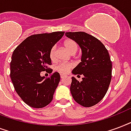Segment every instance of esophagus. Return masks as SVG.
I'll list each match as a JSON object with an SVG mask.
<instances>
[{
  "instance_id": "34e87169",
  "label": "esophagus",
  "mask_w": 131,
  "mask_h": 131,
  "mask_svg": "<svg viewBox=\"0 0 131 131\" xmlns=\"http://www.w3.org/2000/svg\"><path fill=\"white\" fill-rule=\"evenodd\" d=\"M60 77L61 79H63V78H65L66 77V75L65 74H60Z\"/></svg>"
}]
</instances>
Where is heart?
Segmentation results:
<instances>
[{"label":"heart","mask_w":131,"mask_h":131,"mask_svg":"<svg viewBox=\"0 0 131 131\" xmlns=\"http://www.w3.org/2000/svg\"><path fill=\"white\" fill-rule=\"evenodd\" d=\"M63 45L66 49L71 54H74L78 50V43H77V41L73 39H66L64 41ZM56 46H52L49 51L50 59L52 61H54L56 59ZM73 67H74V65L71 63H61L55 67V70L57 71L60 74H66Z\"/></svg>","instance_id":"b5f03b06"}]
</instances>
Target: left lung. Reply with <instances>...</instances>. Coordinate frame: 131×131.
<instances>
[{
	"instance_id": "8db88e82",
	"label": "left lung",
	"mask_w": 131,
	"mask_h": 131,
	"mask_svg": "<svg viewBox=\"0 0 131 131\" xmlns=\"http://www.w3.org/2000/svg\"><path fill=\"white\" fill-rule=\"evenodd\" d=\"M66 35L77 41L82 50L81 62L72 74L83 75L82 81L72 77L70 92L74 100L85 107L100 102L109 89L112 77V62L104 44L85 32H67Z\"/></svg>"
}]
</instances>
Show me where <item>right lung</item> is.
Here are the masks:
<instances>
[{"label":"right lung","instance_id":"right-lung-1","mask_svg":"<svg viewBox=\"0 0 131 131\" xmlns=\"http://www.w3.org/2000/svg\"><path fill=\"white\" fill-rule=\"evenodd\" d=\"M64 31L29 36L14 50L10 63V77L14 89L29 106L43 108L50 103L60 81L59 72L52 73L49 51L64 35ZM51 74L41 77V71Z\"/></svg>","mask_w":131,"mask_h":131}]
</instances>
